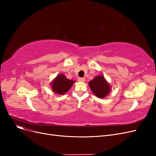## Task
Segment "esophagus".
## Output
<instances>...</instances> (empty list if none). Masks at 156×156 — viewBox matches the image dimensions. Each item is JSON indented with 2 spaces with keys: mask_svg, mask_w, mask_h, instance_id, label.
Returning a JSON list of instances; mask_svg holds the SVG:
<instances>
[{
  "mask_svg": "<svg viewBox=\"0 0 156 156\" xmlns=\"http://www.w3.org/2000/svg\"><path fill=\"white\" fill-rule=\"evenodd\" d=\"M78 81L80 82H84L85 81V79L83 78V77H79L78 79Z\"/></svg>",
  "mask_w": 156,
  "mask_h": 156,
  "instance_id": "esophagus-1",
  "label": "esophagus"
}]
</instances>
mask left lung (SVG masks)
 <instances>
[{
	"instance_id": "obj_1",
	"label": "left lung",
	"mask_w": 156,
	"mask_h": 156,
	"mask_svg": "<svg viewBox=\"0 0 156 156\" xmlns=\"http://www.w3.org/2000/svg\"><path fill=\"white\" fill-rule=\"evenodd\" d=\"M89 87L95 95L100 98H105L111 91L109 84L104 77L100 75L89 82Z\"/></svg>"
}]
</instances>
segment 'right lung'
<instances>
[{"label":"right lung","mask_w":156,"mask_h":156,"mask_svg":"<svg viewBox=\"0 0 156 156\" xmlns=\"http://www.w3.org/2000/svg\"><path fill=\"white\" fill-rule=\"evenodd\" d=\"M75 83L73 80L68 79L64 75H57L51 83L52 89L54 92L58 94H64L67 92Z\"/></svg>","instance_id":"1"}]
</instances>
